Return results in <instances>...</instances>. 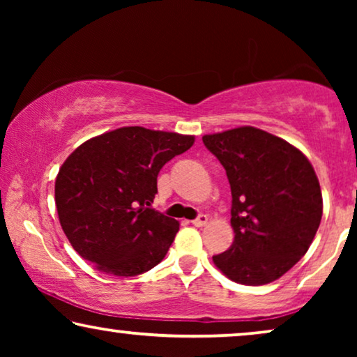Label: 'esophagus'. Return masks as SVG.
<instances>
[{"instance_id":"1","label":"esophagus","mask_w":357,"mask_h":357,"mask_svg":"<svg viewBox=\"0 0 357 357\" xmlns=\"http://www.w3.org/2000/svg\"><path fill=\"white\" fill-rule=\"evenodd\" d=\"M192 222H193V226L203 227V226H206V224H208V216H206V214H199V216L197 219H193Z\"/></svg>"}]
</instances>
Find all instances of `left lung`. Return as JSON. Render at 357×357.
I'll return each instance as SVG.
<instances>
[{
    "mask_svg": "<svg viewBox=\"0 0 357 357\" xmlns=\"http://www.w3.org/2000/svg\"><path fill=\"white\" fill-rule=\"evenodd\" d=\"M203 143L226 169L232 193L236 236L214 265L241 284L278 280L305 255L320 226L314 167L287 141L253 126L204 135Z\"/></svg>",
    "mask_w": 357,
    "mask_h": 357,
    "instance_id": "obj_1",
    "label": "left lung"
}]
</instances>
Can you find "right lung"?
I'll use <instances>...</instances> for the list:
<instances>
[{"instance_id":"add662e5","label":"right lung","mask_w":357,"mask_h":357,"mask_svg":"<svg viewBox=\"0 0 357 357\" xmlns=\"http://www.w3.org/2000/svg\"><path fill=\"white\" fill-rule=\"evenodd\" d=\"M195 136L123 126L73 151L55 182L58 218L73 248L99 271L136 276L167 253L178 221L149 208L160 169Z\"/></svg>"}]
</instances>
